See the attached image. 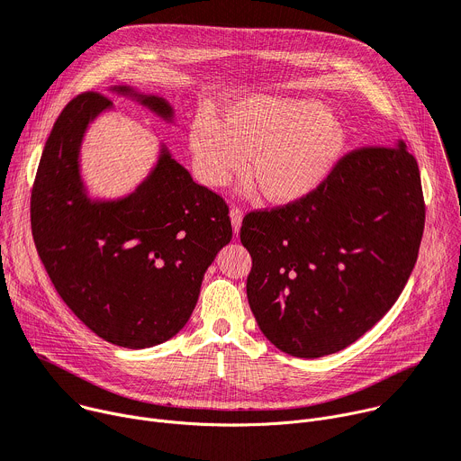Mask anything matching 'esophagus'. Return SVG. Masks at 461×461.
<instances>
[{
	"label": "esophagus",
	"mask_w": 461,
	"mask_h": 461,
	"mask_svg": "<svg viewBox=\"0 0 461 461\" xmlns=\"http://www.w3.org/2000/svg\"><path fill=\"white\" fill-rule=\"evenodd\" d=\"M230 219H231V228L235 233L240 231V226H242V212L239 207H231L230 209Z\"/></svg>",
	"instance_id": "1"
}]
</instances>
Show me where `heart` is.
Wrapping results in <instances>:
<instances>
[{"label":"heart","mask_w":461,"mask_h":461,"mask_svg":"<svg viewBox=\"0 0 461 461\" xmlns=\"http://www.w3.org/2000/svg\"><path fill=\"white\" fill-rule=\"evenodd\" d=\"M344 149L342 122L329 106L305 97H239L226 106L224 121L202 110L189 127V152L202 184H228L254 156L249 176L276 205L296 203L318 191Z\"/></svg>","instance_id":"1"}]
</instances>
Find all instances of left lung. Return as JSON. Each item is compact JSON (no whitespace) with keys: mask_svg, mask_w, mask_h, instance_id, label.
<instances>
[{"mask_svg":"<svg viewBox=\"0 0 461 461\" xmlns=\"http://www.w3.org/2000/svg\"><path fill=\"white\" fill-rule=\"evenodd\" d=\"M423 230L420 167L402 140L348 154L296 203L246 215V296L259 329L298 358L351 346L401 296Z\"/></svg>","mask_w":461,"mask_h":461,"instance_id":"left-lung-1","label":"left lung"}]
</instances>
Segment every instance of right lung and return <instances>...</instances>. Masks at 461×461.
I'll list each match as a JSON object with an SVG mask.
<instances>
[{"mask_svg":"<svg viewBox=\"0 0 461 461\" xmlns=\"http://www.w3.org/2000/svg\"><path fill=\"white\" fill-rule=\"evenodd\" d=\"M108 92L176 122L161 94L127 85ZM106 112H113L112 101L88 92L59 115L36 171L31 226L38 256L73 314L110 344L145 349L184 329L205 270L233 233L224 200L198 185L163 143L131 193L90 194L82 145Z\"/></svg>","mask_w":461,"mask_h":461,"instance_id":"right-lung-1","label":"right lung"}]
</instances>
